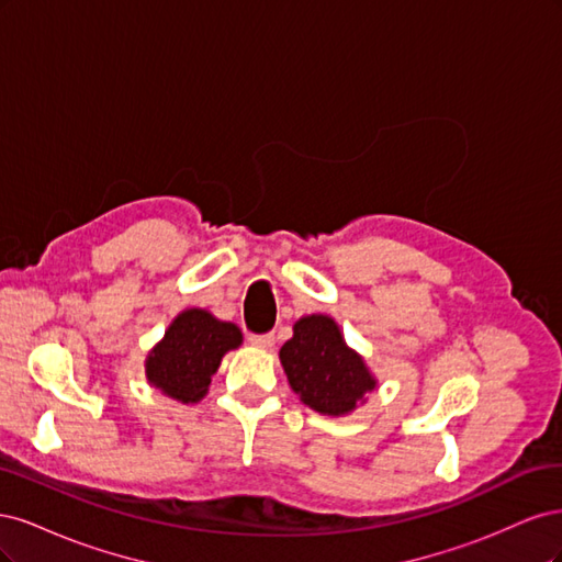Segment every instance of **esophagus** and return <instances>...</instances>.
I'll use <instances>...</instances> for the list:
<instances>
[{
    "mask_svg": "<svg viewBox=\"0 0 562 562\" xmlns=\"http://www.w3.org/2000/svg\"><path fill=\"white\" fill-rule=\"evenodd\" d=\"M248 339H250V345H252V347H258V349H271V347H274V342H277L274 333H265V335H250Z\"/></svg>",
    "mask_w": 562,
    "mask_h": 562,
    "instance_id": "34e87169",
    "label": "esophagus"
}]
</instances>
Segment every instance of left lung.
I'll return each mask as SVG.
<instances>
[{
    "mask_svg": "<svg viewBox=\"0 0 562 562\" xmlns=\"http://www.w3.org/2000/svg\"><path fill=\"white\" fill-rule=\"evenodd\" d=\"M279 359L300 401L321 415H351L378 389L363 356L345 342L337 321L326 314L295 321L293 337L281 347Z\"/></svg>",
    "mask_w": 562,
    "mask_h": 562,
    "instance_id": "8db88e82",
    "label": "left lung"
}]
</instances>
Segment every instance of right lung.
Returning <instances> with one entry per match:
<instances>
[{
    "mask_svg": "<svg viewBox=\"0 0 562 562\" xmlns=\"http://www.w3.org/2000/svg\"><path fill=\"white\" fill-rule=\"evenodd\" d=\"M244 335L236 323L220 321L209 310L180 312L164 337L149 349L145 378L164 396L178 403H199L209 394L211 378L223 356L239 349Z\"/></svg>",
    "mask_w": 562,
    "mask_h": 562,
    "instance_id": "right-lung-1",
    "label": "right lung"
}]
</instances>
